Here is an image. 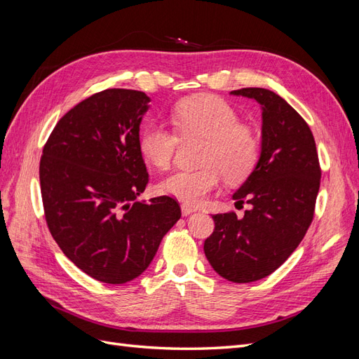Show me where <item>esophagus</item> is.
<instances>
[{"label":"esophagus","mask_w":359,"mask_h":359,"mask_svg":"<svg viewBox=\"0 0 359 359\" xmlns=\"http://www.w3.org/2000/svg\"><path fill=\"white\" fill-rule=\"evenodd\" d=\"M194 212H196V207L189 205V204H184V203L182 204V215L183 216H188V215H191Z\"/></svg>","instance_id":"34e87169"}]
</instances>
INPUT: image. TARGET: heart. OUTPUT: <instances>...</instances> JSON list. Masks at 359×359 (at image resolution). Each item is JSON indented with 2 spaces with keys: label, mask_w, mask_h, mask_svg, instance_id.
Instances as JSON below:
<instances>
[{
  "label": "heart",
  "mask_w": 359,
  "mask_h": 359,
  "mask_svg": "<svg viewBox=\"0 0 359 359\" xmlns=\"http://www.w3.org/2000/svg\"><path fill=\"white\" fill-rule=\"evenodd\" d=\"M170 119L180 138H204L196 170H177L161 180L159 191L188 204H198L217 188L248 179L259 159V140L238 113L216 95H196L179 101ZM177 135L161 123H149L138 135V150L146 163L165 170L175 155Z\"/></svg>",
  "instance_id": "1"
}]
</instances>
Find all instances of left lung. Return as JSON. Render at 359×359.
<instances>
[{
  "instance_id": "left-lung-1",
  "label": "left lung",
  "mask_w": 359,
  "mask_h": 359,
  "mask_svg": "<svg viewBox=\"0 0 359 359\" xmlns=\"http://www.w3.org/2000/svg\"><path fill=\"white\" fill-rule=\"evenodd\" d=\"M233 95L255 100L262 110L261 155L233 200L250 204L213 215L215 231L204 241L213 270L234 283L264 279L291 257L313 221L320 184L316 143L309 125L273 90L243 88Z\"/></svg>"
}]
</instances>
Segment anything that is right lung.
<instances>
[{
    "label": "right lung",
    "mask_w": 359,
    "mask_h": 359,
    "mask_svg": "<svg viewBox=\"0 0 359 359\" xmlns=\"http://www.w3.org/2000/svg\"><path fill=\"white\" fill-rule=\"evenodd\" d=\"M150 98L106 89L65 113L43 147L40 187L46 222L74 265L110 285L140 276L182 213L163 195L137 201L149 182L138 150Z\"/></svg>",
    "instance_id": "right-lung-1"
}]
</instances>
